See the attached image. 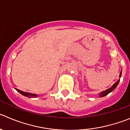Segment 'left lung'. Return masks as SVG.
Listing matches in <instances>:
<instances>
[{
	"label": "left lung",
	"instance_id": "left-lung-1",
	"mask_svg": "<svg viewBox=\"0 0 130 130\" xmlns=\"http://www.w3.org/2000/svg\"><path fill=\"white\" fill-rule=\"evenodd\" d=\"M121 75H122V70H121V72L120 73V75H119L120 78H121ZM119 81H120V79L119 80H117V81L116 83H115V84H114L111 87V88H109L108 89V90H105V91H102L101 93H99L100 97H104V96H106V95H108V93H111V91H113L114 89H115V88L117 86V85H118V84H119Z\"/></svg>",
	"mask_w": 130,
	"mask_h": 130
}]
</instances>
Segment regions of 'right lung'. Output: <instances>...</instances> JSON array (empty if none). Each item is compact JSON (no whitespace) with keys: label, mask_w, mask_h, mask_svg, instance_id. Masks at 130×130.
<instances>
[{"label":"right lung","mask_w":130,"mask_h":130,"mask_svg":"<svg viewBox=\"0 0 130 130\" xmlns=\"http://www.w3.org/2000/svg\"><path fill=\"white\" fill-rule=\"evenodd\" d=\"M15 90L19 92L21 94H22V95L24 96H26V97H38V95H36V94H33V93H28V92H24V91H22L21 90H19L18 89L15 88Z\"/></svg>","instance_id":"add662e5"}]
</instances>
